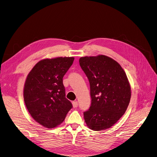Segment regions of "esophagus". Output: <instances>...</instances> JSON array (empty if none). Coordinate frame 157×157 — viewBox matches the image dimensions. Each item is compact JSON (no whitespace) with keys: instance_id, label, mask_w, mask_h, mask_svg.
I'll use <instances>...</instances> for the list:
<instances>
[{"instance_id":"obj_1","label":"esophagus","mask_w":157,"mask_h":157,"mask_svg":"<svg viewBox=\"0 0 157 157\" xmlns=\"http://www.w3.org/2000/svg\"><path fill=\"white\" fill-rule=\"evenodd\" d=\"M73 106L74 108H76L78 106V101H75L73 102Z\"/></svg>"}]
</instances>
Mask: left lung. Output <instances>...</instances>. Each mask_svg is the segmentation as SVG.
Returning a JSON list of instances; mask_svg holds the SVG:
<instances>
[{
    "instance_id": "left-lung-1",
    "label": "left lung",
    "mask_w": 157,
    "mask_h": 157,
    "mask_svg": "<svg viewBox=\"0 0 157 157\" xmlns=\"http://www.w3.org/2000/svg\"><path fill=\"white\" fill-rule=\"evenodd\" d=\"M79 62L89 80L91 98L84 120L93 130L108 129L124 115L130 101L126 73L116 61L104 55L82 57Z\"/></svg>"
}]
</instances>
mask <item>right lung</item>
I'll use <instances>...</instances> for the list:
<instances>
[{"label":"right lung","mask_w":157,"mask_h":157,"mask_svg":"<svg viewBox=\"0 0 157 157\" xmlns=\"http://www.w3.org/2000/svg\"><path fill=\"white\" fill-rule=\"evenodd\" d=\"M75 58H57L37 63L25 80L24 99L31 117L46 128L60 124L72 103L66 98L63 78Z\"/></svg>","instance_id":"obj_1"}]
</instances>
